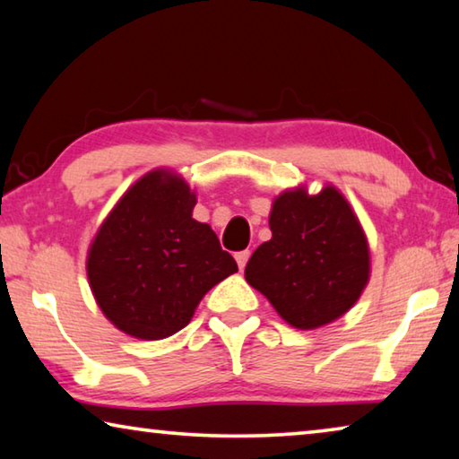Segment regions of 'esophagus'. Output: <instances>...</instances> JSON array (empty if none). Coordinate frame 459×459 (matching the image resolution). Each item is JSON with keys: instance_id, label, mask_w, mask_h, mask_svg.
I'll return each instance as SVG.
<instances>
[{"instance_id": "34e87169", "label": "esophagus", "mask_w": 459, "mask_h": 459, "mask_svg": "<svg viewBox=\"0 0 459 459\" xmlns=\"http://www.w3.org/2000/svg\"><path fill=\"white\" fill-rule=\"evenodd\" d=\"M248 257H251V253H248V251H238V253L235 255V259H237V265H238V269H240V271L245 269V265H247Z\"/></svg>"}]
</instances>
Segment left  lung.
I'll return each mask as SVG.
<instances>
[{
    "instance_id": "obj_1",
    "label": "left lung",
    "mask_w": 459,
    "mask_h": 459,
    "mask_svg": "<svg viewBox=\"0 0 459 459\" xmlns=\"http://www.w3.org/2000/svg\"><path fill=\"white\" fill-rule=\"evenodd\" d=\"M271 238L245 267L283 320L316 330L344 316L370 279V248L359 216L336 186L309 194L304 184L275 196Z\"/></svg>"
}]
</instances>
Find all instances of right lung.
<instances>
[{
	"mask_svg": "<svg viewBox=\"0 0 459 459\" xmlns=\"http://www.w3.org/2000/svg\"><path fill=\"white\" fill-rule=\"evenodd\" d=\"M196 190L168 168L131 184L100 222L87 253L97 306L137 340L188 325L200 299L238 267L211 224L192 219Z\"/></svg>",
	"mask_w": 459,
	"mask_h": 459,
	"instance_id": "add662e5",
	"label": "right lung"
}]
</instances>
